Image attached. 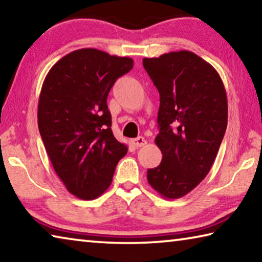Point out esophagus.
<instances>
[{
	"label": "esophagus",
	"instance_id": "1",
	"mask_svg": "<svg viewBox=\"0 0 262 262\" xmlns=\"http://www.w3.org/2000/svg\"><path fill=\"white\" fill-rule=\"evenodd\" d=\"M132 144L134 145V147H136V148L143 147V145L147 144V141H145L144 137L139 136V137H136V139H133L132 140Z\"/></svg>",
	"mask_w": 262,
	"mask_h": 262
}]
</instances>
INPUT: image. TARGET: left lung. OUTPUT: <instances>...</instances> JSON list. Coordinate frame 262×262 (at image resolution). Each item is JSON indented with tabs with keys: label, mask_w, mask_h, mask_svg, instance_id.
Returning <instances> with one entry per match:
<instances>
[{
	"label": "left lung",
	"mask_w": 262,
	"mask_h": 262,
	"mask_svg": "<svg viewBox=\"0 0 262 262\" xmlns=\"http://www.w3.org/2000/svg\"><path fill=\"white\" fill-rule=\"evenodd\" d=\"M143 67L161 96L155 142L163 155L147 179L163 198L179 199L214 164L228 125L227 92L216 69L193 52L145 57Z\"/></svg>",
	"instance_id": "left-lung-1"
}]
</instances>
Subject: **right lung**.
<instances>
[{"label": "right lung", "instance_id": "right-lung-1", "mask_svg": "<svg viewBox=\"0 0 262 262\" xmlns=\"http://www.w3.org/2000/svg\"><path fill=\"white\" fill-rule=\"evenodd\" d=\"M130 57L82 48L53 66L39 96L38 127L53 168L75 196L94 200L128 151L115 139L107 96L133 68Z\"/></svg>", "mask_w": 262, "mask_h": 262}]
</instances>
